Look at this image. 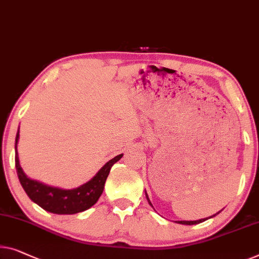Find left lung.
Masks as SVG:
<instances>
[{"instance_id":"obj_1","label":"left lung","mask_w":259,"mask_h":259,"mask_svg":"<svg viewBox=\"0 0 259 259\" xmlns=\"http://www.w3.org/2000/svg\"><path fill=\"white\" fill-rule=\"evenodd\" d=\"M145 195H146V199H148V202H149V204L150 206H152V203H151V201H150V199H149V196H148V194H146V192H145ZM153 207V206H152ZM221 211V210H220ZM219 211V213H220ZM219 213H216V214H219ZM215 214V215H216ZM215 215H213V216H215ZM213 216H210V218H213ZM209 218V219H210ZM206 220H208V218L207 219H201V220H196V221H177V223H180V225H187V226H192V225H198V223H201V222H203V221H206Z\"/></svg>"}]
</instances>
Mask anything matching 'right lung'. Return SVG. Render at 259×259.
Masks as SVG:
<instances>
[{"mask_svg": "<svg viewBox=\"0 0 259 259\" xmlns=\"http://www.w3.org/2000/svg\"><path fill=\"white\" fill-rule=\"evenodd\" d=\"M19 128L16 135V141H15V165H16L19 183L34 203L53 214L71 215L81 213L95 204L102 194L111 166L123 156V154H118L113 159H110L88 183L81 185L78 188H73V190H63L59 187L49 186L40 181L32 180L26 177L19 165L17 152Z\"/></svg>", "mask_w": 259, "mask_h": 259, "instance_id": "1", "label": "right lung"}]
</instances>
